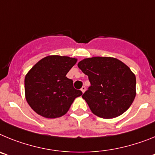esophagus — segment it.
Masks as SVG:
<instances>
[{"mask_svg":"<svg viewBox=\"0 0 155 155\" xmlns=\"http://www.w3.org/2000/svg\"><path fill=\"white\" fill-rule=\"evenodd\" d=\"M85 90H86V87H84V86H83V87H82L81 88V91L83 93H84V91H85Z\"/></svg>","mask_w":155,"mask_h":155,"instance_id":"obj_1","label":"esophagus"}]
</instances>
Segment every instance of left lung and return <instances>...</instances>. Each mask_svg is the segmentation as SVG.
<instances>
[{
	"label": "left lung",
	"instance_id": "1",
	"mask_svg": "<svg viewBox=\"0 0 155 155\" xmlns=\"http://www.w3.org/2000/svg\"><path fill=\"white\" fill-rule=\"evenodd\" d=\"M78 66L91 83L82 98L94 115L115 118L130 108L136 96V77L125 64L96 57L84 59Z\"/></svg>",
	"mask_w": 155,
	"mask_h": 155
}]
</instances>
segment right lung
<instances>
[{
	"label": "right lung",
	"instance_id": "right-lung-1",
	"mask_svg": "<svg viewBox=\"0 0 155 155\" xmlns=\"http://www.w3.org/2000/svg\"><path fill=\"white\" fill-rule=\"evenodd\" d=\"M77 59L48 56L32 67L25 78V92L30 107L46 118H57L67 113L82 91L75 89L66 75Z\"/></svg>",
	"mask_w": 155,
	"mask_h": 155
}]
</instances>
